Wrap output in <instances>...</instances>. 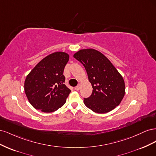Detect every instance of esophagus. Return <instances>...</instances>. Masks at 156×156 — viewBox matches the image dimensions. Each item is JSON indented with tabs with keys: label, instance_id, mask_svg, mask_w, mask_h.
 <instances>
[{
	"label": "esophagus",
	"instance_id": "1",
	"mask_svg": "<svg viewBox=\"0 0 156 156\" xmlns=\"http://www.w3.org/2000/svg\"><path fill=\"white\" fill-rule=\"evenodd\" d=\"M75 90H80V85L79 84V85H77L76 87H75Z\"/></svg>",
	"mask_w": 156,
	"mask_h": 156
}]
</instances>
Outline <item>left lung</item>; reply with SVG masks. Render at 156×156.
I'll return each instance as SVG.
<instances>
[{
	"label": "left lung",
	"mask_w": 156,
	"mask_h": 156,
	"mask_svg": "<svg viewBox=\"0 0 156 156\" xmlns=\"http://www.w3.org/2000/svg\"><path fill=\"white\" fill-rule=\"evenodd\" d=\"M73 57L85 68L93 88L84 103L94 112L106 113L119 105L125 95L123 77L106 56L96 49H81Z\"/></svg>",
	"instance_id": "1"
}]
</instances>
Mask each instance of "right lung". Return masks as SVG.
I'll return each mask as SVG.
<instances>
[{
	"instance_id": "1",
	"label": "right lung",
	"mask_w": 156,
	"mask_h": 156,
	"mask_svg": "<svg viewBox=\"0 0 156 156\" xmlns=\"http://www.w3.org/2000/svg\"><path fill=\"white\" fill-rule=\"evenodd\" d=\"M69 58L65 52H55L42 59L27 75L25 92L36 109L52 112L66 101L71 90L64 84L63 72Z\"/></svg>"
}]
</instances>
